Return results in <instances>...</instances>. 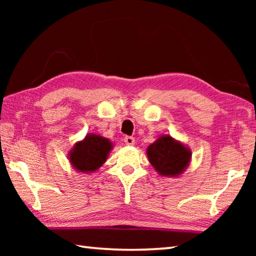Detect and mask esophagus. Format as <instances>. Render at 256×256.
<instances>
[{"label":"esophagus","mask_w":256,"mask_h":256,"mask_svg":"<svg viewBox=\"0 0 256 256\" xmlns=\"http://www.w3.org/2000/svg\"><path fill=\"white\" fill-rule=\"evenodd\" d=\"M124 142L126 146H133L134 144H136V140H134V138H132V136H125Z\"/></svg>","instance_id":"obj_1"}]
</instances>
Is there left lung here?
<instances>
[{
	"label": "left lung",
	"mask_w": 256,
	"mask_h": 256,
	"mask_svg": "<svg viewBox=\"0 0 256 256\" xmlns=\"http://www.w3.org/2000/svg\"><path fill=\"white\" fill-rule=\"evenodd\" d=\"M146 156L159 175L177 177L183 174L192 158L190 149L170 136H162L146 149Z\"/></svg>",
	"instance_id": "left-lung-1"
}]
</instances>
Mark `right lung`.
<instances>
[{"mask_svg": "<svg viewBox=\"0 0 256 256\" xmlns=\"http://www.w3.org/2000/svg\"><path fill=\"white\" fill-rule=\"evenodd\" d=\"M112 144L98 134L89 133L82 141H78L68 152L72 167L79 172H94L100 168L108 158Z\"/></svg>", "mask_w": 256, "mask_h": 256, "instance_id": "add662e5", "label": "right lung"}]
</instances>
